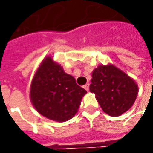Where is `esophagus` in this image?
I'll return each mask as SVG.
<instances>
[{
	"label": "esophagus",
	"instance_id": "obj_1",
	"mask_svg": "<svg viewBox=\"0 0 153 153\" xmlns=\"http://www.w3.org/2000/svg\"><path fill=\"white\" fill-rule=\"evenodd\" d=\"M84 88H85L87 91H89V84H86L84 86Z\"/></svg>",
	"mask_w": 153,
	"mask_h": 153
}]
</instances>
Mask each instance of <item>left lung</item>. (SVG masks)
<instances>
[{"mask_svg": "<svg viewBox=\"0 0 153 153\" xmlns=\"http://www.w3.org/2000/svg\"><path fill=\"white\" fill-rule=\"evenodd\" d=\"M89 90L103 111L111 117H118L132 107L138 94L135 81L111 64L100 65L92 72Z\"/></svg>", "mask_w": 153, "mask_h": 153, "instance_id": "1", "label": "left lung"}]
</instances>
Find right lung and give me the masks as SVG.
I'll use <instances>...</instances> for the list:
<instances>
[{"label": "right lung", "mask_w": 153, "mask_h": 153, "mask_svg": "<svg viewBox=\"0 0 153 153\" xmlns=\"http://www.w3.org/2000/svg\"><path fill=\"white\" fill-rule=\"evenodd\" d=\"M86 94L87 91L76 84L73 76L65 73L50 56H47L40 64L30 88V98L35 109L43 117L56 122L72 118Z\"/></svg>", "instance_id": "obj_1"}]
</instances>
